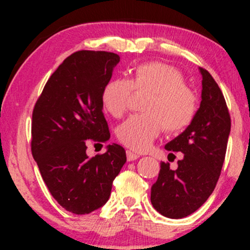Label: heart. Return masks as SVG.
<instances>
[{
  "label": "heart",
  "instance_id": "b5f03b06",
  "mask_svg": "<svg viewBox=\"0 0 250 250\" xmlns=\"http://www.w3.org/2000/svg\"><path fill=\"white\" fill-rule=\"evenodd\" d=\"M161 110L167 115L185 116L189 111V105L181 97H170L162 103ZM151 139L153 134L140 119L129 120L120 130V141L131 151L142 150L150 145Z\"/></svg>",
  "mask_w": 250,
  "mask_h": 250
}]
</instances>
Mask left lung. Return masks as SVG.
<instances>
[{"instance_id": "8db88e82", "label": "left lung", "mask_w": 250, "mask_h": 250, "mask_svg": "<svg viewBox=\"0 0 250 250\" xmlns=\"http://www.w3.org/2000/svg\"><path fill=\"white\" fill-rule=\"evenodd\" d=\"M109 51L80 50L45 83L31 121V153L50 194L65 210L89 214L103 207L127 161L123 147L109 145L103 93L119 64ZM88 139L99 142L89 154Z\"/></svg>"}]
</instances>
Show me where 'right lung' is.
<instances>
[{
  "mask_svg": "<svg viewBox=\"0 0 250 250\" xmlns=\"http://www.w3.org/2000/svg\"><path fill=\"white\" fill-rule=\"evenodd\" d=\"M199 110L187 129L166 145L175 151L161 163L151 187L153 207L169 219H182L196 211L214 191L225 162L230 117L219 85L203 79Z\"/></svg>",
  "mask_w": 250,
  "mask_h": 250,
  "instance_id": "1",
  "label": "right lung"
}]
</instances>
